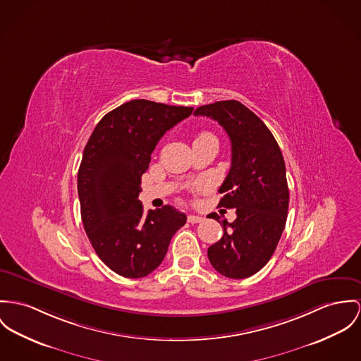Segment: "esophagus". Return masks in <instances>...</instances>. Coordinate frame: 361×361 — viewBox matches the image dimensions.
Instances as JSON below:
<instances>
[{
  "label": "esophagus",
  "instance_id": "34e87169",
  "mask_svg": "<svg viewBox=\"0 0 361 361\" xmlns=\"http://www.w3.org/2000/svg\"><path fill=\"white\" fill-rule=\"evenodd\" d=\"M188 222L190 224H197V222L203 221V217H200V216H194V214H191V216H188Z\"/></svg>",
  "mask_w": 361,
  "mask_h": 361
}]
</instances>
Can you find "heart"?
Wrapping results in <instances>:
<instances>
[{"label":"heart","instance_id":"heart-1","mask_svg":"<svg viewBox=\"0 0 361 361\" xmlns=\"http://www.w3.org/2000/svg\"><path fill=\"white\" fill-rule=\"evenodd\" d=\"M209 136H210L209 133H202V135H199V136L196 137V140L203 139V137H209Z\"/></svg>","mask_w":361,"mask_h":361}]
</instances>
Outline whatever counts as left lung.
I'll return each instance as SVG.
<instances>
[{
    "instance_id": "1",
    "label": "left lung",
    "mask_w": 361,
    "mask_h": 361,
    "mask_svg": "<svg viewBox=\"0 0 361 361\" xmlns=\"http://www.w3.org/2000/svg\"><path fill=\"white\" fill-rule=\"evenodd\" d=\"M194 114L217 121L232 147L219 206L236 209V220L220 221L224 235L207 257L224 276L249 278L271 259L287 220L290 195L281 151L267 125L240 102H216ZM210 219L220 220L216 213Z\"/></svg>"
}]
</instances>
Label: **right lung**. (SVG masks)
<instances>
[{"instance_id": "add662e5", "label": "right lung", "mask_w": 361, "mask_h": 361, "mask_svg": "<svg viewBox=\"0 0 361 361\" xmlns=\"http://www.w3.org/2000/svg\"><path fill=\"white\" fill-rule=\"evenodd\" d=\"M194 111L149 100H130L106 114L83 149L78 196L85 232L99 258L115 274L139 279L164 261L187 216L171 206L139 204L141 176L158 141Z\"/></svg>"}]
</instances>
